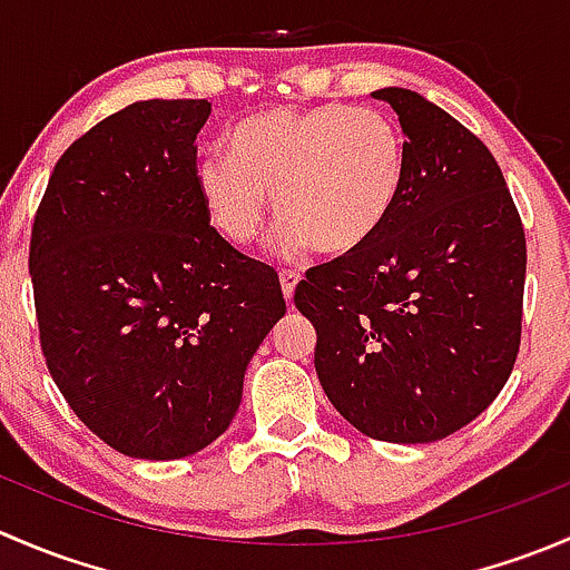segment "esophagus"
Wrapping results in <instances>:
<instances>
[{
    "mask_svg": "<svg viewBox=\"0 0 570 570\" xmlns=\"http://www.w3.org/2000/svg\"><path fill=\"white\" fill-rule=\"evenodd\" d=\"M297 281H301V273H295V269H281V289H284V297L289 303L295 297Z\"/></svg>",
    "mask_w": 570,
    "mask_h": 570,
    "instance_id": "1",
    "label": "esophagus"
}]
</instances>
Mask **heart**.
Here are the masks:
<instances>
[{
    "instance_id": "1",
    "label": "heart",
    "mask_w": 570,
    "mask_h": 570,
    "mask_svg": "<svg viewBox=\"0 0 570 570\" xmlns=\"http://www.w3.org/2000/svg\"><path fill=\"white\" fill-rule=\"evenodd\" d=\"M405 181V140L372 107H278L243 120L232 154L198 165V193L212 226L232 245L256 243L269 200L289 250L312 245L342 256L370 243L392 215Z\"/></svg>"
}]
</instances>
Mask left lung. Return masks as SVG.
<instances>
[{"label":"left lung","mask_w":570,"mask_h":570,"mask_svg":"<svg viewBox=\"0 0 570 570\" xmlns=\"http://www.w3.org/2000/svg\"><path fill=\"white\" fill-rule=\"evenodd\" d=\"M405 131V181L361 248L317 264L295 306L317 327L314 366L353 428L430 444L480 416L521 344L527 239L497 159L450 112L375 90Z\"/></svg>","instance_id":"1"}]
</instances>
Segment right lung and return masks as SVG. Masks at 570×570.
Listing matches in <instances>:
<instances>
[{
	"label": "right lung",
	"instance_id": "add662e5",
	"mask_svg": "<svg viewBox=\"0 0 570 570\" xmlns=\"http://www.w3.org/2000/svg\"><path fill=\"white\" fill-rule=\"evenodd\" d=\"M206 99L118 109L57 159L30 239L49 375L115 452L176 461L223 435L286 314L278 273L209 226Z\"/></svg>",
	"mask_w": 570,
	"mask_h": 570
}]
</instances>
